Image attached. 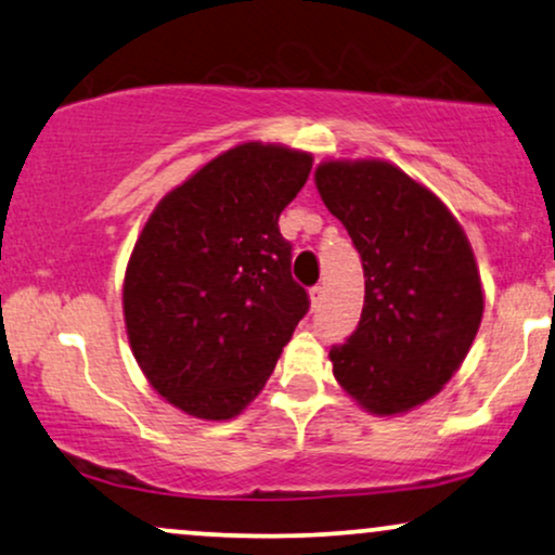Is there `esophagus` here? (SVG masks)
I'll return each instance as SVG.
<instances>
[{
	"instance_id": "1",
	"label": "esophagus",
	"mask_w": 555,
	"mask_h": 555,
	"mask_svg": "<svg viewBox=\"0 0 555 555\" xmlns=\"http://www.w3.org/2000/svg\"><path fill=\"white\" fill-rule=\"evenodd\" d=\"M322 294H325V289H322V286H312V289H310V301H312V307H320Z\"/></svg>"
}]
</instances>
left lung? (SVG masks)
<instances>
[{
  "label": "left lung",
  "instance_id": "8db88e82",
  "mask_svg": "<svg viewBox=\"0 0 555 555\" xmlns=\"http://www.w3.org/2000/svg\"><path fill=\"white\" fill-rule=\"evenodd\" d=\"M314 184L366 279L359 327L330 350L333 374L371 415H402L443 389L481 325L472 243L430 189L387 160H325Z\"/></svg>",
  "mask_w": 555,
  "mask_h": 555
}]
</instances>
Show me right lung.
<instances>
[{
    "instance_id": "right-lung-1",
    "label": "right lung",
    "mask_w": 555,
    "mask_h": 555,
    "mask_svg": "<svg viewBox=\"0 0 555 555\" xmlns=\"http://www.w3.org/2000/svg\"><path fill=\"white\" fill-rule=\"evenodd\" d=\"M310 168L305 151L235 145L145 222L125 271V327L151 387L186 415H241L310 310L279 233Z\"/></svg>"
}]
</instances>
